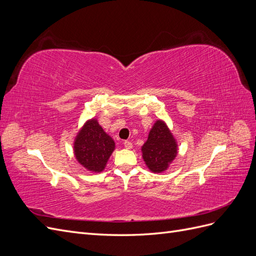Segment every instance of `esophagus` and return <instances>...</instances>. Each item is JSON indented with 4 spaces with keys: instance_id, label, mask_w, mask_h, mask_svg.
Listing matches in <instances>:
<instances>
[{
    "instance_id": "1",
    "label": "esophagus",
    "mask_w": 256,
    "mask_h": 256,
    "mask_svg": "<svg viewBox=\"0 0 256 256\" xmlns=\"http://www.w3.org/2000/svg\"><path fill=\"white\" fill-rule=\"evenodd\" d=\"M124 146H125L127 150H131L132 148V143H131L130 141H125L124 142Z\"/></svg>"
}]
</instances>
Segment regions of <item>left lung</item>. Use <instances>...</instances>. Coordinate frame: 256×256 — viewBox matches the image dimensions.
<instances>
[{"mask_svg": "<svg viewBox=\"0 0 256 256\" xmlns=\"http://www.w3.org/2000/svg\"><path fill=\"white\" fill-rule=\"evenodd\" d=\"M141 150L146 166L152 173H162L168 168L178 154V144L164 120L154 122Z\"/></svg>", "mask_w": 256, "mask_h": 256, "instance_id": "1", "label": "left lung"}]
</instances>
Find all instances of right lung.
Wrapping results in <instances>:
<instances>
[{
  "label": "right lung",
  "instance_id": "1",
  "mask_svg": "<svg viewBox=\"0 0 256 256\" xmlns=\"http://www.w3.org/2000/svg\"><path fill=\"white\" fill-rule=\"evenodd\" d=\"M114 150V140L95 118L84 122L74 141V154L76 161L92 173L104 171Z\"/></svg>",
  "mask_w": 256,
  "mask_h": 256
}]
</instances>
